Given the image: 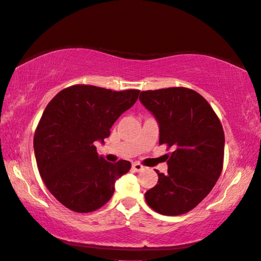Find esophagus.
Segmentation results:
<instances>
[{"mask_svg":"<svg viewBox=\"0 0 261 261\" xmlns=\"http://www.w3.org/2000/svg\"><path fill=\"white\" fill-rule=\"evenodd\" d=\"M132 167H133V169H134L135 171H142L144 169V167L142 166L141 164H139V162H134V164L132 165Z\"/></svg>","mask_w":261,"mask_h":261,"instance_id":"obj_1","label":"esophagus"}]
</instances>
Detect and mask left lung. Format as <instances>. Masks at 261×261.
Masks as SVG:
<instances>
[{
    "instance_id": "8db88e82",
    "label": "left lung",
    "mask_w": 261,
    "mask_h": 261,
    "mask_svg": "<svg viewBox=\"0 0 261 261\" xmlns=\"http://www.w3.org/2000/svg\"><path fill=\"white\" fill-rule=\"evenodd\" d=\"M140 101L159 125V144L167 154L168 173H159L158 184L145 193L156 213L177 216L196 207L218 180L223 170V126L207 100L185 87L143 91Z\"/></svg>"
}]
</instances>
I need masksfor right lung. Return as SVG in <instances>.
Returning a JSON list of instances; mask_svg holds the SVG:
<instances>
[{"mask_svg": "<svg viewBox=\"0 0 261 261\" xmlns=\"http://www.w3.org/2000/svg\"><path fill=\"white\" fill-rule=\"evenodd\" d=\"M139 94V90L73 85L46 106L34 135V152L44 184L68 209L91 213L101 208L114 194L116 180L129 171V161L108 162L94 143H105Z\"/></svg>", "mask_w": 261, "mask_h": 261, "instance_id": "right-lung-1", "label": "right lung"}]
</instances>
